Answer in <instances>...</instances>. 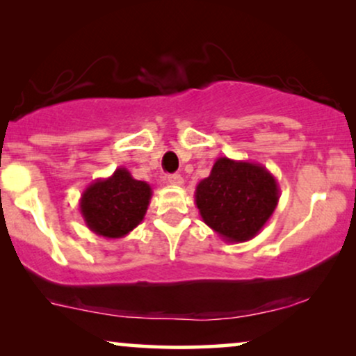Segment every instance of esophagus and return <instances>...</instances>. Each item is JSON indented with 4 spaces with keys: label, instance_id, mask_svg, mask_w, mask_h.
Returning a JSON list of instances; mask_svg holds the SVG:
<instances>
[{
    "label": "esophagus",
    "instance_id": "esophagus-1",
    "mask_svg": "<svg viewBox=\"0 0 356 356\" xmlns=\"http://www.w3.org/2000/svg\"><path fill=\"white\" fill-rule=\"evenodd\" d=\"M168 182L170 184V186H182L184 177L181 174H170V175H168Z\"/></svg>",
    "mask_w": 356,
    "mask_h": 356
}]
</instances>
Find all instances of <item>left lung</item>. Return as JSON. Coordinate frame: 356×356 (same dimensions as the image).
<instances>
[{
  "label": "left lung",
  "instance_id": "8db88e82",
  "mask_svg": "<svg viewBox=\"0 0 356 356\" xmlns=\"http://www.w3.org/2000/svg\"><path fill=\"white\" fill-rule=\"evenodd\" d=\"M279 202L276 177L264 165L223 156L195 187L204 223L227 243H245L263 230Z\"/></svg>",
  "mask_w": 356,
  "mask_h": 356
}]
</instances>
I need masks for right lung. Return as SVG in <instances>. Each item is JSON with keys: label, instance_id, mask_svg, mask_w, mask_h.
<instances>
[{"label": "right lung", "instance_id": "obj_1", "mask_svg": "<svg viewBox=\"0 0 356 356\" xmlns=\"http://www.w3.org/2000/svg\"><path fill=\"white\" fill-rule=\"evenodd\" d=\"M151 186L118 168L110 177L97 179L85 188L79 209L90 232L103 238H123L145 218Z\"/></svg>", "mask_w": 356, "mask_h": 356}]
</instances>
